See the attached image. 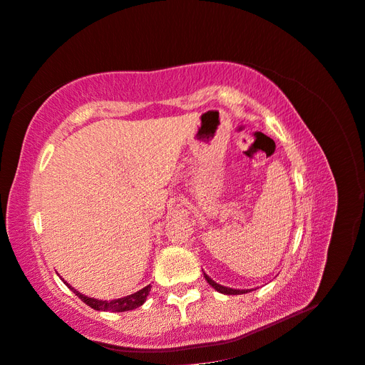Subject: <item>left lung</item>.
<instances>
[{"mask_svg":"<svg viewBox=\"0 0 365 365\" xmlns=\"http://www.w3.org/2000/svg\"><path fill=\"white\" fill-rule=\"evenodd\" d=\"M203 277H205V279L207 281V283H210V286H212L217 290V292L225 294V295H242V294H247V292H251V290H254V289H242L240 290V289H232V287L222 286V284L215 283V281L212 278L207 277L205 272H203Z\"/></svg>","mask_w":365,"mask_h":365,"instance_id":"8db88e82","label":"left lung"}]
</instances>
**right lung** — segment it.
<instances>
[{
    "mask_svg": "<svg viewBox=\"0 0 365 365\" xmlns=\"http://www.w3.org/2000/svg\"><path fill=\"white\" fill-rule=\"evenodd\" d=\"M61 279L64 281V284L68 289H71V292H75L82 301H84L87 306H90L91 309H95V310H103V312H127V310L138 309L145 303V301H147V297H148L150 290H151V284H148V286H145L143 289L138 290V292H134L131 295L107 301V299H98V298H91V297L81 294L79 290H76L75 287H71L64 278H61Z\"/></svg>",
    "mask_w": 365,
    "mask_h": 365,
    "instance_id": "1",
    "label": "right lung"
}]
</instances>
